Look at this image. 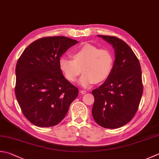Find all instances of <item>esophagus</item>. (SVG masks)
<instances>
[{"label":"esophagus","mask_w":159,"mask_h":159,"mask_svg":"<svg viewBox=\"0 0 159 159\" xmlns=\"http://www.w3.org/2000/svg\"><path fill=\"white\" fill-rule=\"evenodd\" d=\"M80 93H82V94H85L86 93V91H84V90H81Z\"/></svg>","instance_id":"34e87169"}]
</instances>
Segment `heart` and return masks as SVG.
I'll return each instance as SVG.
<instances>
[{"mask_svg":"<svg viewBox=\"0 0 159 159\" xmlns=\"http://www.w3.org/2000/svg\"><path fill=\"white\" fill-rule=\"evenodd\" d=\"M71 57L73 59L61 57L59 61L63 75L70 82H75L82 70L79 83L84 87L104 82L112 73L114 58L108 49L86 43L75 50Z\"/></svg>","mask_w":159,"mask_h":159,"instance_id":"obj_1","label":"heart"}]
</instances>
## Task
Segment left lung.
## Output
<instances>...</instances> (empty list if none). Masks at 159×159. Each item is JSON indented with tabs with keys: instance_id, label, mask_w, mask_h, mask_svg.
<instances>
[{
	"instance_id": "left-lung-1",
	"label": "left lung",
	"mask_w": 159,
	"mask_h": 159,
	"mask_svg": "<svg viewBox=\"0 0 159 159\" xmlns=\"http://www.w3.org/2000/svg\"><path fill=\"white\" fill-rule=\"evenodd\" d=\"M98 36L112 45L116 59L110 77L92 91V115L101 127L119 128L130 122L139 109L143 92L141 68L124 41L113 36Z\"/></svg>"
}]
</instances>
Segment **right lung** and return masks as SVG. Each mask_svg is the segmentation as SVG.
Returning a JSON list of instances; mask_svg holds the SVG:
<instances>
[{
    "label": "right lung",
    "instance_id": "obj_1",
    "mask_svg": "<svg viewBox=\"0 0 159 159\" xmlns=\"http://www.w3.org/2000/svg\"><path fill=\"white\" fill-rule=\"evenodd\" d=\"M78 42L56 36L42 37L26 48L16 66L15 95L24 116L40 127L58 125L79 93L59 68L60 57Z\"/></svg>",
    "mask_w": 159,
    "mask_h": 159
}]
</instances>
